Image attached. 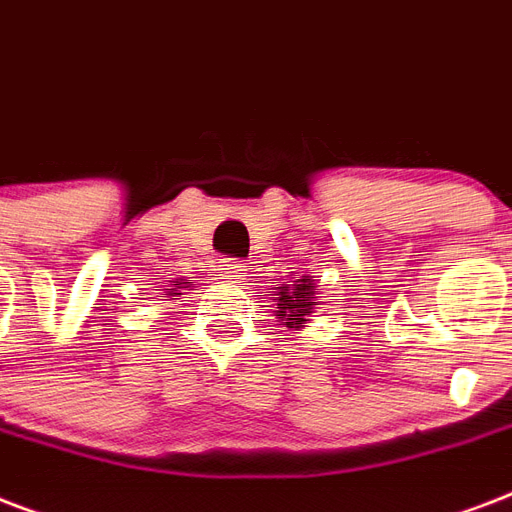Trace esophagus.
Instances as JSON below:
<instances>
[{
	"instance_id": "34e87169",
	"label": "esophagus",
	"mask_w": 512,
	"mask_h": 512,
	"mask_svg": "<svg viewBox=\"0 0 512 512\" xmlns=\"http://www.w3.org/2000/svg\"><path fill=\"white\" fill-rule=\"evenodd\" d=\"M219 275L221 280H240V277H245V269L240 261H224L219 267Z\"/></svg>"
}]
</instances>
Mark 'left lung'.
<instances>
[{
    "label": "left lung",
    "mask_w": 512,
    "mask_h": 512,
    "mask_svg": "<svg viewBox=\"0 0 512 512\" xmlns=\"http://www.w3.org/2000/svg\"><path fill=\"white\" fill-rule=\"evenodd\" d=\"M269 296L277 304L275 312L280 318V326L299 331L301 323L310 318L318 304V285L312 283L310 275H301L299 280H288V283L272 288Z\"/></svg>",
    "instance_id": "1"
}]
</instances>
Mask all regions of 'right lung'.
Here are the masks:
<instances>
[{
	"mask_svg": "<svg viewBox=\"0 0 512 512\" xmlns=\"http://www.w3.org/2000/svg\"><path fill=\"white\" fill-rule=\"evenodd\" d=\"M178 288H189V285H184L181 280H170V285H165L162 291H165V296H178Z\"/></svg>",
	"mask_w": 512,
	"mask_h": 512,
	"instance_id": "add662e5",
	"label": "right lung"
}]
</instances>
